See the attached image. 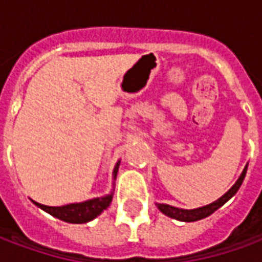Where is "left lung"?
Masks as SVG:
<instances>
[{
  "label": "left lung",
  "instance_id": "left-lung-1",
  "mask_svg": "<svg viewBox=\"0 0 262 262\" xmlns=\"http://www.w3.org/2000/svg\"><path fill=\"white\" fill-rule=\"evenodd\" d=\"M246 172H247V165H246V168H244V171L242 172L240 178L237 180L236 184H234L223 196L219 198L217 201H214V202L210 203V205H206V206H202V208L198 209H191V210L174 208V206L164 205V203H157V206H159V209L163 213L167 214V216H170L172 219L182 220V222H195V220H201L203 219V217L209 216V214L213 213L214 210H217L222 205H225V203L238 191V188H240V185L243 184V180H244V177H246Z\"/></svg>",
  "mask_w": 262,
  "mask_h": 262
}]
</instances>
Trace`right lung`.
<instances>
[{
	"mask_svg": "<svg viewBox=\"0 0 262 262\" xmlns=\"http://www.w3.org/2000/svg\"><path fill=\"white\" fill-rule=\"evenodd\" d=\"M118 168H119V163L115 167L114 177H116ZM111 201H112V193L108 196L95 198V199H90V201L81 203H70V205H64V206H46V205L37 203L35 201H33V203L40 209H43L45 212H48V213L57 217V219L63 220V222L86 223L90 220L95 219L103 209L108 208Z\"/></svg>",
	"mask_w": 262,
	"mask_h": 262,
	"instance_id": "right-lung-1",
	"label": "right lung"
}]
</instances>
